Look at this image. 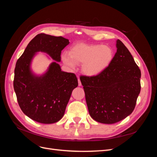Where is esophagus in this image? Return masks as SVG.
Returning <instances> with one entry per match:
<instances>
[{
    "label": "esophagus",
    "instance_id": "1",
    "mask_svg": "<svg viewBox=\"0 0 157 157\" xmlns=\"http://www.w3.org/2000/svg\"><path fill=\"white\" fill-rule=\"evenodd\" d=\"M78 86H80L82 85V84H81V82H80V78H79V77L78 78Z\"/></svg>",
    "mask_w": 157,
    "mask_h": 157
}]
</instances>
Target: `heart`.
I'll return each mask as SVG.
<instances>
[{"mask_svg": "<svg viewBox=\"0 0 157 157\" xmlns=\"http://www.w3.org/2000/svg\"><path fill=\"white\" fill-rule=\"evenodd\" d=\"M69 55L63 54V63L71 69H75L77 64H82V72L90 77L102 73L111 64L113 51L107 45H90L79 43L70 50Z\"/></svg>", "mask_w": 157, "mask_h": 157, "instance_id": "b5f03b06", "label": "heart"}]
</instances>
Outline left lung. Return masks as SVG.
<instances>
[{
	"label": "left lung",
	"instance_id": "8db88e82",
	"mask_svg": "<svg viewBox=\"0 0 157 157\" xmlns=\"http://www.w3.org/2000/svg\"><path fill=\"white\" fill-rule=\"evenodd\" d=\"M116 46V54L105 71L80 77L90 117L103 124H114L129 116L141 90L139 67L120 40Z\"/></svg>",
	"mask_w": 157,
	"mask_h": 157
}]
</instances>
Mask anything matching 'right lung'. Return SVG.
Returning <instances> with one entry per match:
<instances>
[{
	"mask_svg": "<svg viewBox=\"0 0 157 157\" xmlns=\"http://www.w3.org/2000/svg\"><path fill=\"white\" fill-rule=\"evenodd\" d=\"M69 44L68 39L40 33L30 41L16 62L13 88L21 111L25 115L42 124L59 121L65 111L78 80L74 73L62 71L56 62ZM48 54L55 61L42 75H36L30 69L36 52Z\"/></svg>",
	"mask_w": 157,
	"mask_h": 157,
	"instance_id": "1",
	"label": "right lung"
}]
</instances>
